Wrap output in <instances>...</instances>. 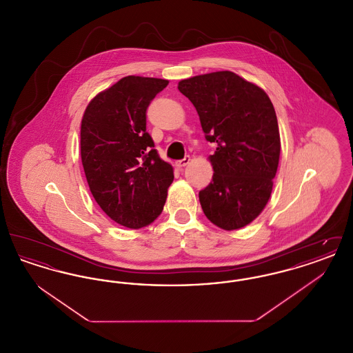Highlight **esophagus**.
<instances>
[{
  "instance_id": "34e87169",
  "label": "esophagus",
  "mask_w": 353,
  "mask_h": 353,
  "mask_svg": "<svg viewBox=\"0 0 353 353\" xmlns=\"http://www.w3.org/2000/svg\"><path fill=\"white\" fill-rule=\"evenodd\" d=\"M189 163H190V157H189V156H185L183 160L176 161V167H177V168H184Z\"/></svg>"
}]
</instances>
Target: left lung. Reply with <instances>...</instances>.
<instances>
[{"label":"left lung","instance_id":"obj_1","mask_svg":"<svg viewBox=\"0 0 353 353\" xmlns=\"http://www.w3.org/2000/svg\"><path fill=\"white\" fill-rule=\"evenodd\" d=\"M197 110L202 131L217 143L209 156L213 180L199 193L208 219L236 230L256 219L272 192L281 154L276 114L269 95L232 71H216L179 82Z\"/></svg>","mask_w":353,"mask_h":353}]
</instances>
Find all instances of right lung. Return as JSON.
Returning a JSON list of instances; mask_svg holds the SVG:
<instances>
[{
	"instance_id": "1",
	"label": "right lung",
	"mask_w": 353,
	"mask_h": 353,
	"mask_svg": "<svg viewBox=\"0 0 353 353\" xmlns=\"http://www.w3.org/2000/svg\"><path fill=\"white\" fill-rule=\"evenodd\" d=\"M167 79L128 75L85 107L81 157L101 210L128 229L148 226L165 205L172 165L161 160L147 130V108Z\"/></svg>"
}]
</instances>
